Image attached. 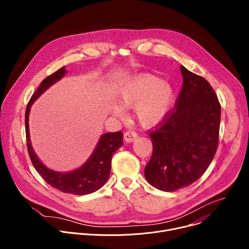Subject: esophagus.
<instances>
[{"label":"esophagus","mask_w":249,"mask_h":249,"mask_svg":"<svg viewBox=\"0 0 249 249\" xmlns=\"http://www.w3.org/2000/svg\"><path fill=\"white\" fill-rule=\"evenodd\" d=\"M137 138V133L135 132V131H132V130H129V131H126L125 133H124V140L126 141V142H132V141H134L135 139Z\"/></svg>","instance_id":"esophagus-1"}]
</instances>
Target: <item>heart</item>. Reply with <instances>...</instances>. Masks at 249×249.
<instances>
[{"label": "heart", "mask_w": 249, "mask_h": 249, "mask_svg": "<svg viewBox=\"0 0 249 249\" xmlns=\"http://www.w3.org/2000/svg\"><path fill=\"white\" fill-rule=\"evenodd\" d=\"M175 99L171 85L161 79L140 74L125 81L117 91V101L122 107H133L137 120L146 128L160 124L170 112ZM116 116L123 115V109L114 106Z\"/></svg>", "instance_id": "b5f03b06"}]
</instances>
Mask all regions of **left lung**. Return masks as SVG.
I'll use <instances>...</instances> for the list:
<instances>
[{"instance_id":"left-lung-1","label":"left lung","mask_w":249,"mask_h":249,"mask_svg":"<svg viewBox=\"0 0 249 249\" xmlns=\"http://www.w3.org/2000/svg\"><path fill=\"white\" fill-rule=\"evenodd\" d=\"M182 89L174 108L149 132L153 155L145 167L147 181L172 192L191 185L207 170L217 152L221 104L211 85L180 66Z\"/></svg>"}]
</instances>
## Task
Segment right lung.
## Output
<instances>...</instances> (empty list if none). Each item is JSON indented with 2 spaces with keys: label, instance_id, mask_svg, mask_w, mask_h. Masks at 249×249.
<instances>
[{
  "label": "right lung",
  "instance_id": "right-lung-1",
  "mask_svg": "<svg viewBox=\"0 0 249 249\" xmlns=\"http://www.w3.org/2000/svg\"><path fill=\"white\" fill-rule=\"evenodd\" d=\"M66 74L65 67H62L52 75L45 78L38 89L31 96L27 103L25 111V134L27 141V151L34 168L42 176V178L52 187L69 194L86 195L95 192L101 188L108 180L112 156L123 145V133H106L100 137L95 150L88 161L80 168L71 172H57L47 168L34 154L30 144L28 116L30 106L39 95L44 92L50 86L58 82Z\"/></svg>",
  "mask_w": 249,
  "mask_h": 249
}]
</instances>
